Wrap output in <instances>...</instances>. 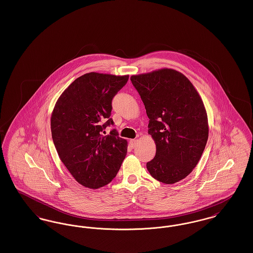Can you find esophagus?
I'll return each mask as SVG.
<instances>
[{"instance_id": "1", "label": "esophagus", "mask_w": 253, "mask_h": 253, "mask_svg": "<svg viewBox=\"0 0 253 253\" xmlns=\"http://www.w3.org/2000/svg\"><path fill=\"white\" fill-rule=\"evenodd\" d=\"M130 145H131V147L132 148H134L135 146H136V143H137V140L136 139H130Z\"/></svg>"}]
</instances>
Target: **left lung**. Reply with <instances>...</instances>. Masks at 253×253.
Segmentation results:
<instances>
[{
    "label": "left lung",
    "instance_id": "8db88e82",
    "mask_svg": "<svg viewBox=\"0 0 253 253\" xmlns=\"http://www.w3.org/2000/svg\"><path fill=\"white\" fill-rule=\"evenodd\" d=\"M131 82L144 103L148 133L157 146L147 169L164 184L184 179L200 160L209 137L201 96L187 77L169 68L133 75Z\"/></svg>",
    "mask_w": 253,
    "mask_h": 253
}]
</instances>
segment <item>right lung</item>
<instances>
[{"label": "right lung", "instance_id": "add662e5", "mask_svg": "<svg viewBox=\"0 0 253 253\" xmlns=\"http://www.w3.org/2000/svg\"><path fill=\"white\" fill-rule=\"evenodd\" d=\"M128 75L91 72L69 85L51 115L53 142L61 162L80 184L98 189L113 180L127 154V140L113 125L112 99L127 84Z\"/></svg>", "mask_w": 253, "mask_h": 253}]
</instances>
